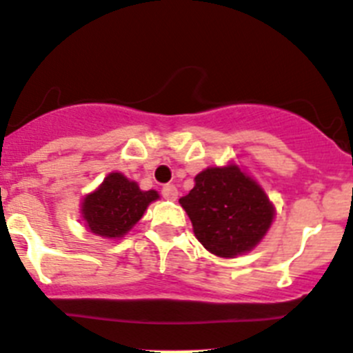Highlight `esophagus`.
<instances>
[{
	"label": "esophagus",
	"mask_w": 353,
	"mask_h": 353,
	"mask_svg": "<svg viewBox=\"0 0 353 353\" xmlns=\"http://www.w3.org/2000/svg\"><path fill=\"white\" fill-rule=\"evenodd\" d=\"M161 195L166 199V201H175V199L178 197L176 187H175V185H172V183L165 185V187L161 188Z\"/></svg>",
	"instance_id": "obj_1"
}]
</instances>
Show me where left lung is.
Here are the masks:
<instances>
[{"instance_id":"left-lung-1","label":"left lung","mask_w":353,"mask_h":353,"mask_svg":"<svg viewBox=\"0 0 353 353\" xmlns=\"http://www.w3.org/2000/svg\"><path fill=\"white\" fill-rule=\"evenodd\" d=\"M180 199L199 242L219 257H235L256 247L273 221V205L263 188L236 166L208 168Z\"/></svg>"}]
</instances>
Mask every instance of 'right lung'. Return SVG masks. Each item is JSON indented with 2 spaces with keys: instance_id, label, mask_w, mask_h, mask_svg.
<instances>
[{
  "instance_id": "1",
  "label": "right lung",
  "mask_w": 353,
  "mask_h": 353,
  "mask_svg": "<svg viewBox=\"0 0 353 353\" xmlns=\"http://www.w3.org/2000/svg\"><path fill=\"white\" fill-rule=\"evenodd\" d=\"M158 197L156 190L144 192L121 173H111L96 192L83 199L82 214L90 232L118 239L142 218L148 205Z\"/></svg>"
}]
</instances>
